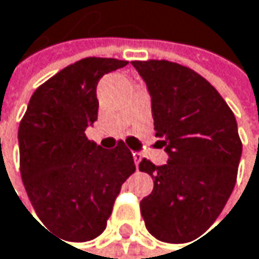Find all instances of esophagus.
<instances>
[{
    "label": "esophagus",
    "mask_w": 259,
    "mask_h": 259,
    "mask_svg": "<svg viewBox=\"0 0 259 259\" xmlns=\"http://www.w3.org/2000/svg\"><path fill=\"white\" fill-rule=\"evenodd\" d=\"M133 158H134V163H136V167L139 166L140 160H142V155L139 152H133Z\"/></svg>",
    "instance_id": "1"
}]
</instances>
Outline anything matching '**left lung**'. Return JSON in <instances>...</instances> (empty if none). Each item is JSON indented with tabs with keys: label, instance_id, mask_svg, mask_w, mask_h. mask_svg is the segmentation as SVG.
I'll return each instance as SVG.
<instances>
[{
	"label": "left lung",
	"instance_id": "obj_1",
	"mask_svg": "<svg viewBox=\"0 0 259 259\" xmlns=\"http://www.w3.org/2000/svg\"><path fill=\"white\" fill-rule=\"evenodd\" d=\"M152 98L154 130L169 161L139 164L154 180L140 200L146 229L164 243H189L219 217L234 190L241 157L237 120L197 72L169 60L131 62Z\"/></svg>",
	"mask_w": 259,
	"mask_h": 259
}]
</instances>
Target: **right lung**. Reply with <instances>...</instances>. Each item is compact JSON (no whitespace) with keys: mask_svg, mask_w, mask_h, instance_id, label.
<instances>
[{"mask_svg":"<svg viewBox=\"0 0 259 259\" xmlns=\"http://www.w3.org/2000/svg\"><path fill=\"white\" fill-rule=\"evenodd\" d=\"M125 60L87 57L40 84L19 123V167L30 202L44 226L67 241L101 235L122 184L134 174L120 140L111 151L87 140L98 119L96 85Z\"/></svg>","mask_w":259,"mask_h":259,"instance_id":"obj_1","label":"right lung"}]
</instances>
